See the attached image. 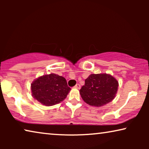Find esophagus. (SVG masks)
I'll use <instances>...</instances> for the list:
<instances>
[{"instance_id":"34e87169","label":"esophagus","mask_w":149,"mask_h":149,"mask_svg":"<svg viewBox=\"0 0 149 149\" xmlns=\"http://www.w3.org/2000/svg\"><path fill=\"white\" fill-rule=\"evenodd\" d=\"M74 88H76V89H79L81 88V85H79V84H77L76 85H75L74 86Z\"/></svg>"}]
</instances>
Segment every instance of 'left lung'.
Segmentation results:
<instances>
[{
	"label": "left lung",
	"mask_w": 149,
	"mask_h": 149,
	"mask_svg": "<svg viewBox=\"0 0 149 149\" xmlns=\"http://www.w3.org/2000/svg\"><path fill=\"white\" fill-rule=\"evenodd\" d=\"M119 83L115 77L107 73L91 74L85 80L79 91L85 102L100 107L113 101L117 93Z\"/></svg>",
	"instance_id": "1"
}]
</instances>
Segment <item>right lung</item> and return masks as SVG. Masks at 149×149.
I'll list each match as a JSON object with an SVG mask.
<instances>
[{"label": "right lung", "instance_id": "right-lung-1", "mask_svg": "<svg viewBox=\"0 0 149 149\" xmlns=\"http://www.w3.org/2000/svg\"><path fill=\"white\" fill-rule=\"evenodd\" d=\"M70 89L66 79L54 73L38 77L31 84L32 96L47 107L62 102Z\"/></svg>", "mask_w": 149, "mask_h": 149}]
</instances>
